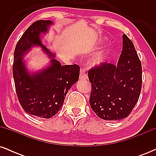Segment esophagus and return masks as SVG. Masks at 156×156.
Wrapping results in <instances>:
<instances>
[{
	"instance_id": "obj_1",
	"label": "esophagus",
	"mask_w": 156,
	"mask_h": 156,
	"mask_svg": "<svg viewBox=\"0 0 156 156\" xmlns=\"http://www.w3.org/2000/svg\"><path fill=\"white\" fill-rule=\"evenodd\" d=\"M79 78H80V80H87V78H88V76H87V73H86L85 70H84V69H82L81 70H80Z\"/></svg>"
}]
</instances>
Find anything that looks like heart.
I'll use <instances>...</instances> for the list:
<instances>
[{
	"label": "heart",
	"mask_w": 156,
	"mask_h": 156,
	"mask_svg": "<svg viewBox=\"0 0 156 156\" xmlns=\"http://www.w3.org/2000/svg\"><path fill=\"white\" fill-rule=\"evenodd\" d=\"M107 39L106 37L101 38V42H104ZM112 50L110 48H105L101 51H98L93 55V56L89 60V64L93 67H99L103 65L108 59L109 56L112 54Z\"/></svg>",
	"instance_id": "obj_1"
}]
</instances>
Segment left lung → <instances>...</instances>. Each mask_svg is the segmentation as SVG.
Segmentation results:
<instances>
[{"instance_id":"1","label":"left lung","mask_w":156,"mask_h":156,"mask_svg":"<svg viewBox=\"0 0 156 156\" xmlns=\"http://www.w3.org/2000/svg\"><path fill=\"white\" fill-rule=\"evenodd\" d=\"M122 50L117 65L105 63L89 71L92 83L89 103L104 120H119L129 116L140 95L141 64L133 42L122 35Z\"/></svg>"}]
</instances>
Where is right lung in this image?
Segmentation results:
<instances>
[{
	"instance_id": "obj_1",
	"label": "right lung",
	"mask_w": 156,
	"mask_h": 156,
	"mask_svg": "<svg viewBox=\"0 0 156 156\" xmlns=\"http://www.w3.org/2000/svg\"><path fill=\"white\" fill-rule=\"evenodd\" d=\"M53 24L43 20L34 23L20 39L14 54L13 76L20 103L28 114L44 119L59 112L68 90L80 75L79 66L61 65L55 59V53L42 44L41 35L48 34ZM34 47H41L50 62L42 69L31 72L26 67L24 56Z\"/></svg>"
}]
</instances>
